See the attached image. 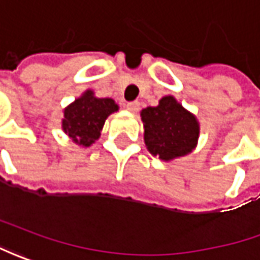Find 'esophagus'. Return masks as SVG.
<instances>
[{
    "label": "esophagus",
    "instance_id": "1",
    "mask_svg": "<svg viewBox=\"0 0 260 260\" xmlns=\"http://www.w3.org/2000/svg\"><path fill=\"white\" fill-rule=\"evenodd\" d=\"M126 109L131 111V112H137L139 109V102L138 101H134V102L126 103Z\"/></svg>",
    "mask_w": 260,
    "mask_h": 260
}]
</instances>
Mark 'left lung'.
Segmentation results:
<instances>
[{
  "label": "left lung",
  "instance_id": "8db88e82",
  "mask_svg": "<svg viewBox=\"0 0 260 260\" xmlns=\"http://www.w3.org/2000/svg\"><path fill=\"white\" fill-rule=\"evenodd\" d=\"M144 139L148 151L164 161L191 152L199 138V122L173 96H166L158 106L142 109Z\"/></svg>",
  "mask_w": 260,
  "mask_h": 260
}]
</instances>
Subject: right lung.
<instances>
[{"mask_svg":"<svg viewBox=\"0 0 260 260\" xmlns=\"http://www.w3.org/2000/svg\"><path fill=\"white\" fill-rule=\"evenodd\" d=\"M118 105L109 98H96L92 90H87L64 109L63 131L79 145L89 147L101 137V131L106 118Z\"/></svg>","mask_w":260,"mask_h":260,"instance_id":"1","label":"right lung"}]
</instances>
